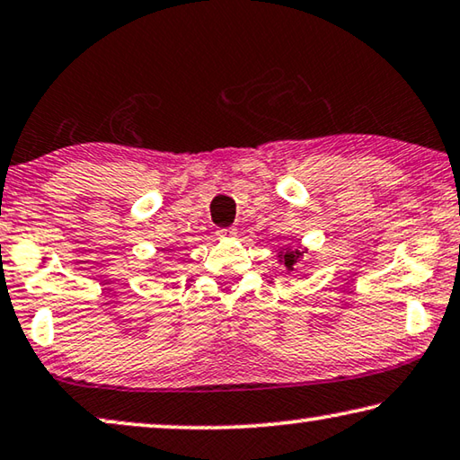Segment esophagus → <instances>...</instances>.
I'll return each mask as SVG.
<instances>
[{
	"mask_svg": "<svg viewBox=\"0 0 460 460\" xmlns=\"http://www.w3.org/2000/svg\"><path fill=\"white\" fill-rule=\"evenodd\" d=\"M216 236L220 240H232L236 236V230L234 228H220L216 232Z\"/></svg>",
	"mask_w": 460,
	"mask_h": 460,
	"instance_id": "obj_1",
	"label": "esophagus"
}]
</instances>
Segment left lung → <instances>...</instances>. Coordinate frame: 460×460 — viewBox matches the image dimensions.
Listing matches in <instances>:
<instances>
[{"label": "left lung", "instance_id": "obj_1", "mask_svg": "<svg viewBox=\"0 0 460 460\" xmlns=\"http://www.w3.org/2000/svg\"><path fill=\"white\" fill-rule=\"evenodd\" d=\"M304 252H308L306 246H302V244H286V246H281V249H279L278 259H279V263L284 265L286 270H288V273H289V271H296V267H298V263L304 259Z\"/></svg>", "mask_w": 460, "mask_h": 460}]
</instances>
